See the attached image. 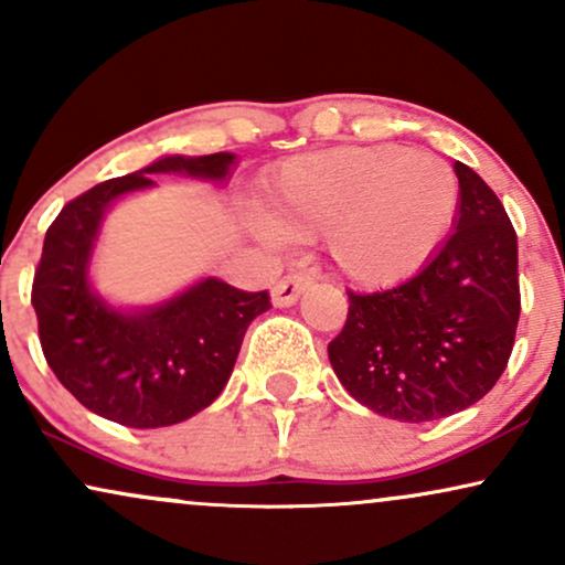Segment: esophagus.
Segmentation results:
<instances>
[{"label": "esophagus", "mask_w": 565, "mask_h": 565, "mask_svg": "<svg viewBox=\"0 0 565 565\" xmlns=\"http://www.w3.org/2000/svg\"><path fill=\"white\" fill-rule=\"evenodd\" d=\"M309 285V271H290V275H285L282 280H277L275 288H271V303L280 306V309L282 306H294L298 301V296H301Z\"/></svg>", "instance_id": "1"}]
</instances>
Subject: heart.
<instances>
[{"mask_svg": "<svg viewBox=\"0 0 565 565\" xmlns=\"http://www.w3.org/2000/svg\"><path fill=\"white\" fill-rule=\"evenodd\" d=\"M262 225L290 241H327L348 280L380 288L416 275L458 214L445 159L401 146H338L285 162L262 191Z\"/></svg>", "mask_w": 565, "mask_h": 565, "instance_id": "1", "label": "heart"}]
</instances>
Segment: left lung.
Returning a JSON list of instances; mask_svg holds the SVG:
<instances>
[{
    "label": "left lung",
    "instance_id": "8db88e82",
    "mask_svg": "<svg viewBox=\"0 0 565 565\" xmlns=\"http://www.w3.org/2000/svg\"><path fill=\"white\" fill-rule=\"evenodd\" d=\"M461 204L445 246L406 282L348 290L327 345L343 387L398 422H431L482 401L511 359L521 315L516 230L490 185L456 162Z\"/></svg>",
    "mask_w": 565,
    "mask_h": 565
}]
</instances>
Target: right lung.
Wrapping results in <instances>:
<instances>
[{"label":"right lung","instance_id":"obj_1","mask_svg":"<svg viewBox=\"0 0 565 565\" xmlns=\"http://www.w3.org/2000/svg\"><path fill=\"white\" fill-rule=\"evenodd\" d=\"M233 154L164 157L104 180L62 206L46 230L31 303L46 364L83 406L136 429L170 427L206 408L225 387L243 335L269 309V294H246L206 277L143 311H117L88 285L99 222L122 193L154 185L159 172L222 180Z\"/></svg>","mask_w":565,"mask_h":565}]
</instances>
